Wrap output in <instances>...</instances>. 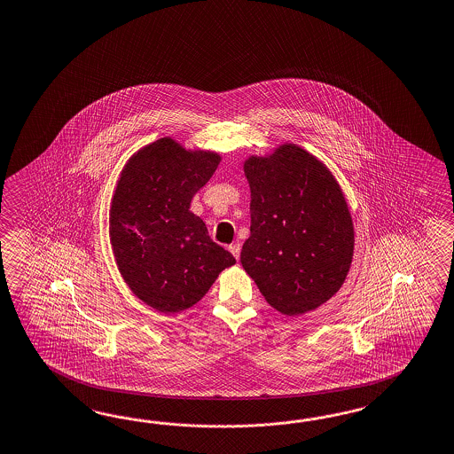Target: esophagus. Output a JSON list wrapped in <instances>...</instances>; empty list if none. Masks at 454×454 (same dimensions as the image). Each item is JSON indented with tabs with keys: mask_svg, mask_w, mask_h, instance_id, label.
<instances>
[{
	"mask_svg": "<svg viewBox=\"0 0 454 454\" xmlns=\"http://www.w3.org/2000/svg\"><path fill=\"white\" fill-rule=\"evenodd\" d=\"M229 250H231V254H232L237 260L240 258V250H242V245L239 244V242H235V244L229 245Z\"/></svg>",
	"mask_w": 454,
	"mask_h": 454,
	"instance_id": "esophagus-1",
	"label": "esophagus"
}]
</instances>
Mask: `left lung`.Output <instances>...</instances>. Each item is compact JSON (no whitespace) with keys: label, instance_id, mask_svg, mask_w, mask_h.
I'll list each match as a JSON object with an SVG mask.
<instances>
[{"label":"left lung","instance_id":"1","mask_svg":"<svg viewBox=\"0 0 454 454\" xmlns=\"http://www.w3.org/2000/svg\"><path fill=\"white\" fill-rule=\"evenodd\" d=\"M250 237L240 262L268 304L286 316L316 309L349 273L354 225L334 176L313 154L281 145L244 163Z\"/></svg>","mask_w":454,"mask_h":454}]
</instances>
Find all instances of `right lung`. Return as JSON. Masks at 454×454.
I'll return each instance as SVG.
<instances>
[{"label": "right lung", "mask_w": 454, "mask_h": 454, "mask_svg": "<svg viewBox=\"0 0 454 454\" xmlns=\"http://www.w3.org/2000/svg\"><path fill=\"white\" fill-rule=\"evenodd\" d=\"M221 163L214 152H191L161 138L125 164L110 207V242L118 270L141 301L179 313L209 291L231 252L210 240L189 207Z\"/></svg>", "instance_id": "1"}]
</instances>
